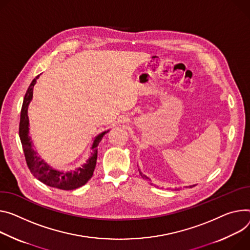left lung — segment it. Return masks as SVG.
<instances>
[{"instance_id": "obj_1", "label": "left lung", "mask_w": 250, "mask_h": 250, "mask_svg": "<svg viewBox=\"0 0 250 250\" xmlns=\"http://www.w3.org/2000/svg\"><path fill=\"white\" fill-rule=\"evenodd\" d=\"M139 170H140V169H139ZM140 174H141V175H142V177H143V178H146V179H148V177H146V175H144V174H143V173H142V171H141V170H140ZM150 185H151V186H152V185H153V184H151V183H150Z\"/></svg>"}]
</instances>
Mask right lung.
<instances>
[{
    "label": "right lung",
    "instance_id": "right-lung-1",
    "mask_svg": "<svg viewBox=\"0 0 250 250\" xmlns=\"http://www.w3.org/2000/svg\"><path fill=\"white\" fill-rule=\"evenodd\" d=\"M40 75L37 76L33 82L31 83L27 93L22 102L21 109V119H20V126H19V135L21 143L22 149H24L25 157L27 165L33 173V175L38 178L42 184L47 185L51 188L63 189V190H73L84 186L90 177L94 174V170L97 164L98 158V146L102 141L104 135L109 131L104 130L99 133L95 138L92 148L93 152H90V156L87 158L85 164L82 167H77L72 170H58L49 166L41 156L38 155V152L33 147V142L30 137L29 131V117H28V108L30 103L33 99V89L39 79Z\"/></svg>",
    "mask_w": 250,
    "mask_h": 250
}]
</instances>
